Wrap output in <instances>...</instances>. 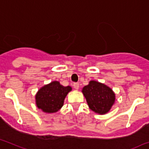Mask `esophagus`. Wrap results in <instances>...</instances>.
Wrapping results in <instances>:
<instances>
[{"instance_id": "esophagus-1", "label": "esophagus", "mask_w": 149, "mask_h": 149, "mask_svg": "<svg viewBox=\"0 0 149 149\" xmlns=\"http://www.w3.org/2000/svg\"><path fill=\"white\" fill-rule=\"evenodd\" d=\"M73 86H74V88H75V89H78L79 87H80V86H79V84H77V83H74V84H73Z\"/></svg>"}]
</instances>
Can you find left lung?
<instances>
[{
	"label": "left lung",
	"mask_w": 149,
	"mask_h": 149,
	"mask_svg": "<svg viewBox=\"0 0 149 149\" xmlns=\"http://www.w3.org/2000/svg\"><path fill=\"white\" fill-rule=\"evenodd\" d=\"M83 94L90 109L98 114H106L115 100V95L107 86L91 80L83 88Z\"/></svg>",
	"instance_id": "obj_1"
}]
</instances>
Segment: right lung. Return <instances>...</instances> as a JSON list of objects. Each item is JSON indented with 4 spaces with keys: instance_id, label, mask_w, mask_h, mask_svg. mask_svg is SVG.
Here are the masks:
<instances>
[{
    "instance_id": "1",
    "label": "right lung",
    "mask_w": 149,
    "mask_h": 149,
    "mask_svg": "<svg viewBox=\"0 0 149 149\" xmlns=\"http://www.w3.org/2000/svg\"><path fill=\"white\" fill-rule=\"evenodd\" d=\"M71 90L70 86H63L58 81L52 82L42 87L37 93V106L44 112H56L63 106L64 99Z\"/></svg>"
}]
</instances>
